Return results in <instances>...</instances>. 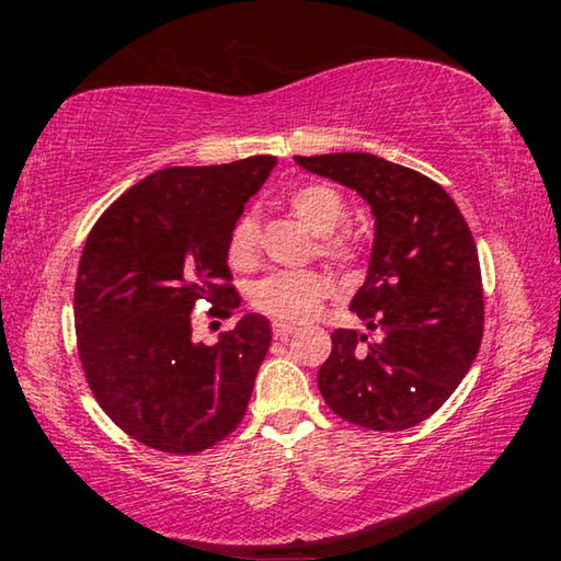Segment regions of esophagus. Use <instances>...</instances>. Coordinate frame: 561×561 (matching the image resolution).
Listing matches in <instances>:
<instances>
[{
    "instance_id": "esophagus-1",
    "label": "esophagus",
    "mask_w": 561,
    "mask_h": 561,
    "mask_svg": "<svg viewBox=\"0 0 561 561\" xmlns=\"http://www.w3.org/2000/svg\"><path fill=\"white\" fill-rule=\"evenodd\" d=\"M294 331H297V327L294 324H287V321H274L272 324V334L274 339H289Z\"/></svg>"
}]
</instances>
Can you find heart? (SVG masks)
<instances>
[{"instance_id": "b5f03b06", "label": "heart", "mask_w": 561, "mask_h": 561, "mask_svg": "<svg viewBox=\"0 0 561 561\" xmlns=\"http://www.w3.org/2000/svg\"><path fill=\"white\" fill-rule=\"evenodd\" d=\"M291 213L314 237H331L341 230L348 217L344 195L331 185H304L291 195ZM319 252L327 260L354 267L358 260L356 247L344 237L324 240ZM227 262L230 267L247 272L260 262V227L252 215L234 225L227 242ZM331 294V282L319 272H279L262 279L252 289L254 307L284 321H304L314 317L321 304Z\"/></svg>"}]
</instances>
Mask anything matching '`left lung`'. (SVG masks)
Instances as JSON below:
<instances>
[{"instance_id":"8db88e82","label":"left lung","mask_w":561,"mask_h":561,"mask_svg":"<svg viewBox=\"0 0 561 561\" xmlns=\"http://www.w3.org/2000/svg\"><path fill=\"white\" fill-rule=\"evenodd\" d=\"M294 160L356 190L376 217L366 282L351 299L376 339L336 329L319 391L360 428H413L448 401L480 351L485 304L470 227L417 170L371 153Z\"/></svg>"}]
</instances>
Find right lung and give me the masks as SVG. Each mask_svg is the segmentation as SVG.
Instances as JSON below:
<instances>
[{
  "label": "right lung",
  "instance_id": "obj_1",
  "mask_svg": "<svg viewBox=\"0 0 561 561\" xmlns=\"http://www.w3.org/2000/svg\"><path fill=\"white\" fill-rule=\"evenodd\" d=\"M274 156L165 168L126 190L83 247L73 291L83 374L123 433L160 453L193 455L227 438L250 403L272 344L270 321L244 314L220 341H193L195 304L240 307L227 242Z\"/></svg>",
  "mask_w": 561,
  "mask_h": 561
}]
</instances>
